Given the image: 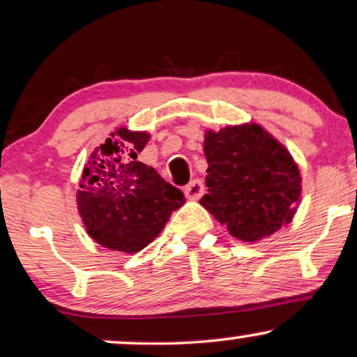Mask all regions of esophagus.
<instances>
[{
  "mask_svg": "<svg viewBox=\"0 0 357 357\" xmlns=\"http://www.w3.org/2000/svg\"><path fill=\"white\" fill-rule=\"evenodd\" d=\"M204 183H202V180L200 178H193L190 183H188V185L185 187V195L188 197V199H200L202 197V193H204Z\"/></svg>",
  "mask_w": 357,
  "mask_h": 357,
  "instance_id": "obj_1",
  "label": "esophagus"
}]
</instances>
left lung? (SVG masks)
I'll use <instances>...</instances> for the list:
<instances>
[{
    "instance_id": "8db88e82",
    "label": "left lung",
    "mask_w": 357,
    "mask_h": 357,
    "mask_svg": "<svg viewBox=\"0 0 357 357\" xmlns=\"http://www.w3.org/2000/svg\"><path fill=\"white\" fill-rule=\"evenodd\" d=\"M208 162L200 204L235 238L257 241L280 230L294 213L301 177L291 155L257 124L206 132Z\"/></svg>"
}]
</instances>
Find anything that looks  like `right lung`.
<instances>
[{
  "label": "right lung",
  "mask_w": 357,
  "mask_h": 357,
  "mask_svg": "<svg viewBox=\"0 0 357 357\" xmlns=\"http://www.w3.org/2000/svg\"><path fill=\"white\" fill-rule=\"evenodd\" d=\"M147 142L145 132L119 129L96 149L82 174L79 212L87 233L105 248H145L185 202L177 187L137 160Z\"/></svg>",
  "instance_id": "right-lung-1"
}]
</instances>
